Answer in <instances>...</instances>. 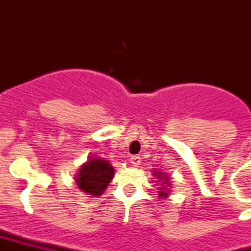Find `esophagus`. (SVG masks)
I'll return each instance as SVG.
<instances>
[{"instance_id":"1","label":"esophagus","mask_w":251,"mask_h":251,"mask_svg":"<svg viewBox=\"0 0 251 251\" xmlns=\"http://www.w3.org/2000/svg\"><path fill=\"white\" fill-rule=\"evenodd\" d=\"M130 163H131L134 167H138V166L140 165V157H139V155H132V157L130 158Z\"/></svg>"}]
</instances>
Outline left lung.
I'll return each instance as SVG.
<instances>
[{"label": "left lung", "instance_id": "1", "mask_svg": "<svg viewBox=\"0 0 251 251\" xmlns=\"http://www.w3.org/2000/svg\"><path fill=\"white\" fill-rule=\"evenodd\" d=\"M151 175L155 177V182H158V195H159V198H167L168 194L171 193V177L168 176L167 174H165V172L159 171V170H153L151 171Z\"/></svg>", "mask_w": 251, "mask_h": 251}]
</instances>
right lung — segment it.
I'll list each match as a JSON object with an SVG mask.
<instances>
[{
	"label": "right lung",
	"instance_id": "1",
	"mask_svg": "<svg viewBox=\"0 0 251 251\" xmlns=\"http://www.w3.org/2000/svg\"><path fill=\"white\" fill-rule=\"evenodd\" d=\"M113 175L115 170L109 161L94 155L88 158V161L81 165L74 180L83 193L92 197H100L112 181Z\"/></svg>",
	"mask_w": 251,
	"mask_h": 251
}]
</instances>
